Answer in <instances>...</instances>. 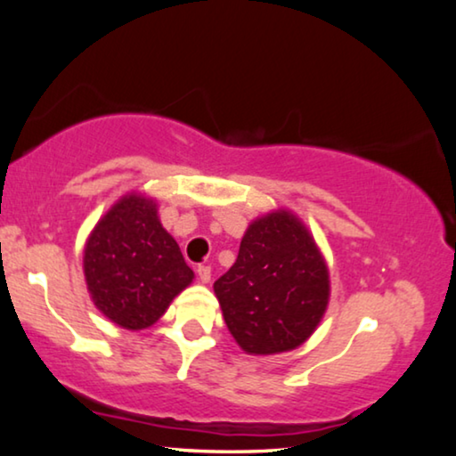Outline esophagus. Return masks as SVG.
<instances>
[{"mask_svg":"<svg viewBox=\"0 0 456 456\" xmlns=\"http://www.w3.org/2000/svg\"><path fill=\"white\" fill-rule=\"evenodd\" d=\"M198 279H200V283H204L207 285L208 281H210V266H207V265H202V266H198Z\"/></svg>","mask_w":456,"mask_h":456,"instance_id":"1","label":"esophagus"}]
</instances>
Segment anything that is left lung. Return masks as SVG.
Returning a JSON list of instances; mask_svg holds the SVG:
<instances>
[{"label":"left lung","mask_w":456,"mask_h":456,"mask_svg":"<svg viewBox=\"0 0 456 456\" xmlns=\"http://www.w3.org/2000/svg\"><path fill=\"white\" fill-rule=\"evenodd\" d=\"M223 318L248 355L297 349L318 329L330 274L316 240L289 208L249 223L235 265L213 285Z\"/></svg>","instance_id":"1"}]
</instances>
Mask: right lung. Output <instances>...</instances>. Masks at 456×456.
<instances>
[{"instance_id": "1", "label": "right lung", "mask_w": 456, "mask_h": 456, "mask_svg": "<svg viewBox=\"0 0 456 456\" xmlns=\"http://www.w3.org/2000/svg\"><path fill=\"white\" fill-rule=\"evenodd\" d=\"M86 289L97 310L126 330H144L194 281L177 241L144 191L119 198L91 231L82 254Z\"/></svg>"}]
</instances>
